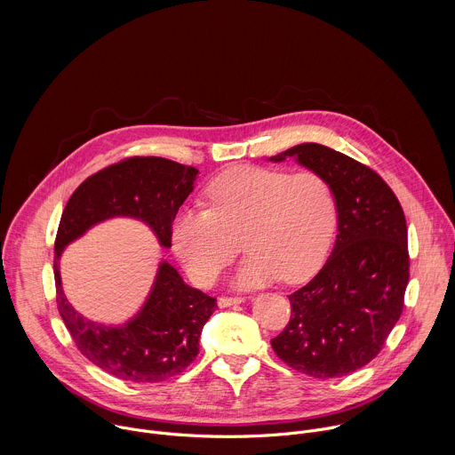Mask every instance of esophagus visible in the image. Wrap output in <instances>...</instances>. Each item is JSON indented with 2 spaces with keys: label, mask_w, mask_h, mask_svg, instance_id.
<instances>
[{
  "label": "esophagus",
  "mask_w": 455,
  "mask_h": 455,
  "mask_svg": "<svg viewBox=\"0 0 455 455\" xmlns=\"http://www.w3.org/2000/svg\"><path fill=\"white\" fill-rule=\"evenodd\" d=\"M244 300H246L244 297H220L218 306L220 307H228V306H234V304H241Z\"/></svg>",
  "instance_id": "34e87169"
}]
</instances>
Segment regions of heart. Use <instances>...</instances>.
I'll return each mask as SVG.
<instances>
[{
	"mask_svg": "<svg viewBox=\"0 0 455 455\" xmlns=\"http://www.w3.org/2000/svg\"><path fill=\"white\" fill-rule=\"evenodd\" d=\"M207 209L183 207L172 220V248L190 279L212 286L239 250L248 255L234 279L257 288L297 283L326 253L337 225L330 181L315 171L235 167L205 187Z\"/></svg>",
	"mask_w": 455,
	"mask_h": 455,
	"instance_id": "1",
	"label": "heart"
}]
</instances>
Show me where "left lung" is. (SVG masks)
<instances>
[{
  "mask_svg": "<svg viewBox=\"0 0 455 455\" xmlns=\"http://www.w3.org/2000/svg\"><path fill=\"white\" fill-rule=\"evenodd\" d=\"M288 156L326 178L333 188L339 234L322 270L288 295L291 315L272 339L277 356L313 378L346 376L383 347L403 311L409 246L403 209L393 188L367 165L320 144Z\"/></svg>",
  "mask_w": 455,
  "mask_h": 455,
  "instance_id": "left-lung-1",
  "label": "left lung"
}]
</instances>
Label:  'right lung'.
Returning a JSON list of instances; mask_svg holds the SVG:
<instances>
[{"instance_id": "1", "label": "right lung", "mask_w": 455, "mask_h": 455, "mask_svg": "<svg viewBox=\"0 0 455 455\" xmlns=\"http://www.w3.org/2000/svg\"><path fill=\"white\" fill-rule=\"evenodd\" d=\"M198 169L160 156H133L86 178L62 211L55 237L57 307L77 349L102 371L135 383H158L185 371L200 353V335L218 307L216 299L190 288L162 261L142 309L122 326L84 318L62 291V250L93 225L125 216L144 221L164 248L171 227L194 188Z\"/></svg>"}]
</instances>
